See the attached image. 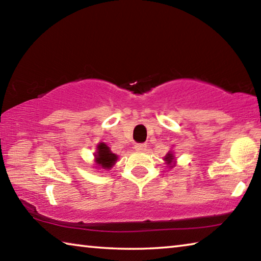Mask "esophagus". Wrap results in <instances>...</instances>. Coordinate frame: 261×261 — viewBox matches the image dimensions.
Returning a JSON list of instances; mask_svg holds the SVG:
<instances>
[{
	"instance_id": "1",
	"label": "esophagus",
	"mask_w": 261,
	"mask_h": 261,
	"mask_svg": "<svg viewBox=\"0 0 261 261\" xmlns=\"http://www.w3.org/2000/svg\"><path fill=\"white\" fill-rule=\"evenodd\" d=\"M135 148L137 151H145L147 148V144L146 143H137L135 145Z\"/></svg>"
}]
</instances>
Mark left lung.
<instances>
[{"mask_svg":"<svg viewBox=\"0 0 261 261\" xmlns=\"http://www.w3.org/2000/svg\"><path fill=\"white\" fill-rule=\"evenodd\" d=\"M173 154H170V153H168L167 154V156H166V161H168V163H170L171 161H173Z\"/></svg>","mask_w":261,"mask_h":261,"instance_id":"8db88e82","label":"left lung"}]
</instances>
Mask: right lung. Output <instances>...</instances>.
Masks as SVG:
<instances>
[{
  "label": "right lung",
  "instance_id": "add662e5",
  "mask_svg": "<svg viewBox=\"0 0 261 261\" xmlns=\"http://www.w3.org/2000/svg\"><path fill=\"white\" fill-rule=\"evenodd\" d=\"M117 156L114 153L110 152L109 147L107 145L101 143L98 145V152L95 155V161L98 165L103 168V169H109L114 166V163L116 162Z\"/></svg>",
  "mask_w": 261,
  "mask_h": 261
}]
</instances>
